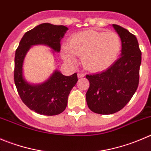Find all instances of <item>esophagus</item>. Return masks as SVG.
I'll list each match as a JSON object with an SVG mask.
<instances>
[{
	"label": "esophagus",
	"instance_id": "34e87169",
	"mask_svg": "<svg viewBox=\"0 0 151 151\" xmlns=\"http://www.w3.org/2000/svg\"><path fill=\"white\" fill-rule=\"evenodd\" d=\"M77 76H78V77L79 78H81V77H84V74H83V73H78V74H77Z\"/></svg>",
	"mask_w": 151,
	"mask_h": 151
}]
</instances>
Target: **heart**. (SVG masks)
<instances>
[{
	"instance_id": "heart-1",
	"label": "heart",
	"mask_w": 151,
	"mask_h": 151,
	"mask_svg": "<svg viewBox=\"0 0 151 151\" xmlns=\"http://www.w3.org/2000/svg\"><path fill=\"white\" fill-rule=\"evenodd\" d=\"M121 48V38L116 32L89 29L73 35L69 44L63 46L62 56L71 64L76 63V56H82L83 66L88 71L96 72L111 66Z\"/></svg>"
}]
</instances>
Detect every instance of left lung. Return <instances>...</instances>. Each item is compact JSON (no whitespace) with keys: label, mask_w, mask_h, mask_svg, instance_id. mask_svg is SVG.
<instances>
[{"label":"left lung","mask_w":151,"mask_h":151,"mask_svg":"<svg viewBox=\"0 0 151 151\" xmlns=\"http://www.w3.org/2000/svg\"><path fill=\"white\" fill-rule=\"evenodd\" d=\"M122 41L121 57L105 71L87 74L90 86L86 97L89 109L99 114L120 111L131 100L139 80L142 52L135 35L116 24Z\"/></svg>","instance_id":"8db88e82"}]
</instances>
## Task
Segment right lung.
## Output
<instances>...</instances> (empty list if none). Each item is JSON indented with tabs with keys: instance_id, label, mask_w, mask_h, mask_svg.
Returning <instances> with one entry per match:
<instances>
[{
	"instance_id": "add662e5",
	"label": "right lung",
	"mask_w": 151,
	"mask_h": 151,
	"mask_svg": "<svg viewBox=\"0 0 151 151\" xmlns=\"http://www.w3.org/2000/svg\"><path fill=\"white\" fill-rule=\"evenodd\" d=\"M68 28L50 23H42L25 33L14 57V80L17 91L23 103L35 112L46 116L61 114L68 103V96L77 83V74L67 77L56 71L41 85L32 86L23 77V62L25 55L33 45L44 44L54 51H60V40Z\"/></svg>"
}]
</instances>
